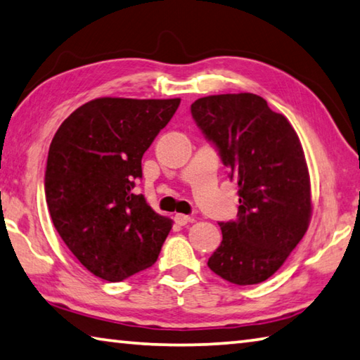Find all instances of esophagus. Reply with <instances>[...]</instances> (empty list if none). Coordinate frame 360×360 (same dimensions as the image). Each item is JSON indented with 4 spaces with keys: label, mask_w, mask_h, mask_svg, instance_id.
I'll list each match as a JSON object with an SVG mask.
<instances>
[{
    "label": "esophagus",
    "mask_w": 360,
    "mask_h": 360,
    "mask_svg": "<svg viewBox=\"0 0 360 360\" xmlns=\"http://www.w3.org/2000/svg\"><path fill=\"white\" fill-rule=\"evenodd\" d=\"M174 221H176V224H179V225H186V224L191 222L192 219H191V216H186V214H176Z\"/></svg>",
    "instance_id": "34e87169"
}]
</instances>
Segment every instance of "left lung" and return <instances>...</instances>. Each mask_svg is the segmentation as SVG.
<instances>
[{"mask_svg":"<svg viewBox=\"0 0 360 360\" xmlns=\"http://www.w3.org/2000/svg\"><path fill=\"white\" fill-rule=\"evenodd\" d=\"M191 111L240 195L238 219L219 224L222 243L208 266L229 283L259 284L281 268L311 219L302 143L289 120L254 94L203 96Z\"/></svg>","mask_w":360,"mask_h":360,"instance_id":"8db88e82","label":"left lung"}]
</instances>
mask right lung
I'll return each instance as SVG.
<instances>
[{"label":"right lung","instance_id":"obj_1","mask_svg":"<svg viewBox=\"0 0 360 360\" xmlns=\"http://www.w3.org/2000/svg\"><path fill=\"white\" fill-rule=\"evenodd\" d=\"M181 98L103 96L66 117L49 148L46 203L53 227L90 273L117 283L155 264L173 227L133 193L141 158Z\"/></svg>","mask_w":360,"mask_h":360}]
</instances>
